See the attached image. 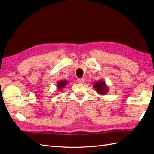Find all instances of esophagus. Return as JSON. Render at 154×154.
I'll return each instance as SVG.
<instances>
[{
  "label": "esophagus",
  "instance_id": "esophagus-1",
  "mask_svg": "<svg viewBox=\"0 0 154 154\" xmlns=\"http://www.w3.org/2000/svg\"><path fill=\"white\" fill-rule=\"evenodd\" d=\"M85 78H80V79H77L78 83H83L85 82Z\"/></svg>",
  "mask_w": 154,
  "mask_h": 154
}]
</instances>
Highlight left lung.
<instances>
[{
    "mask_svg": "<svg viewBox=\"0 0 154 154\" xmlns=\"http://www.w3.org/2000/svg\"><path fill=\"white\" fill-rule=\"evenodd\" d=\"M93 87L95 91L101 95H105L106 93L109 92V87L105 83V81L103 80H99L93 85Z\"/></svg>",
    "mask_w": 154,
    "mask_h": 154,
    "instance_id": "1",
    "label": "left lung"
}]
</instances>
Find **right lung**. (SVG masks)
I'll use <instances>...</instances> for the list:
<instances>
[{"label":"right lung","instance_id":"right-lung-1","mask_svg":"<svg viewBox=\"0 0 154 154\" xmlns=\"http://www.w3.org/2000/svg\"><path fill=\"white\" fill-rule=\"evenodd\" d=\"M68 84V81H65V80H60L57 83V90L60 91H61V89H63V88H64L65 87L66 85Z\"/></svg>","mask_w":154,"mask_h":154}]
</instances>
